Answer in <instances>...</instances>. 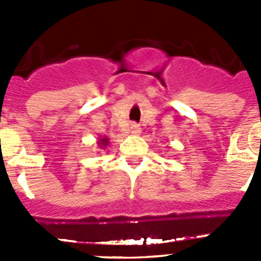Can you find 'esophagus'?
<instances>
[{
	"label": "esophagus",
	"instance_id": "1",
	"mask_svg": "<svg viewBox=\"0 0 261 261\" xmlns=\"http://www.w3.org/2000/svg\"><path fill=\"white\" fill-rule=\"evenodd\" d=\"M129 130H130L132 135H140V133H141V129H140V126H138L137 124H130Z\"/></svg>",
	"mask_w": 261,
	"mask_h": 261
}]
</instances>
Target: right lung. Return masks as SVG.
<instances>
[{
	"label": "right lung",
	"mask_w": 261,
	"mask_h": 261,
	"mask_svg": "<svg viewBox=\"0 0 261 261\" xmlns=\"http://www.w3.org/2000/svg\"><path fill=\"white\" fill-rule=\"evenodd\" d=\"M98 146L100 147V149H106V147L108 146V144H110V138L106 137V136H100V137L98 138Z\"/></svg>",
	"instance_id": "obj_1"
}]
</instances>
